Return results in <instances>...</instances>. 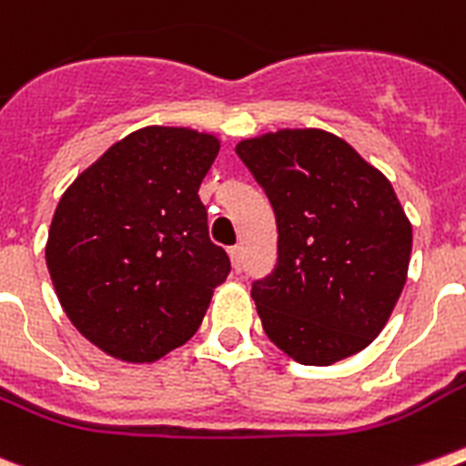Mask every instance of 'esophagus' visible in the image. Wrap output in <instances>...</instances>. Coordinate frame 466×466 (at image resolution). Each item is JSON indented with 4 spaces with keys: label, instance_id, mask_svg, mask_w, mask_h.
<instances>
[{
    "label": "esophagus",
    "instance_id": "esophagus-1",
    "mask_svg": "<svg viewBox=\"0 0 466 466\" xmlns=\"http://www.w3.org/2000/svg\"><path fill=\"white\" fill-rule=\"evenodd\" d=\"M241 258H244V251H241V246H232L229 248V260H232V268L239 272L241 269Z\"/></svg>",
    "mask_w": 466,
    "mask_h": 466
}]
</instances>
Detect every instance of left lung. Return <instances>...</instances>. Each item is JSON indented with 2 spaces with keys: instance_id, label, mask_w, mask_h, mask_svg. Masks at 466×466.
Returning <instances> with one entry per match:
<instances>
[{
  "instance_id": "left-lung-1",
  "label": "left lung",
  "mask_w": 466,
  "mask_h": 466,
  "mask_svg": "<svg viewBox=\"0 0 466 466\" xmlns=\"http://www.w3.org/2000/svg\"><path fill=\"white\" fill-rule=\"evenodd\" d=\"M277 218V268L251 296L268 339L300 365H334L384 329L408 279L412 225L384 173L315 127L237 144Z\"/></svg>"
}]
</instances>
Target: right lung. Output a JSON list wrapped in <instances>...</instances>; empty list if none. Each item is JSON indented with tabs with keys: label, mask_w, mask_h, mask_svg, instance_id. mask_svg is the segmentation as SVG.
<instances>
[{
	"label": "right lung",
	"mask_w": 466,
	"mask_h": 466,
	"mask_svg": "<svg viewBox=\"0 0 466 466\" xmlns=\"http://www.w3.org/2000/svg\"><path fill=\"white\" fill-rule=\"evenodd\" d=\"M218 151L208 132L148 125L58 201L45 248L58 303L111 358L142 365L189 341L229 275L198 198Z\"/></svg>",
	"instance_id": "obj_1"
}]
</instances>
